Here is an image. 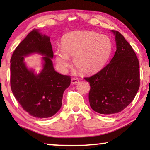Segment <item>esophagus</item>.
Returning a JSON list of instances; mask_svg holds the SVG:
<instances>
[{
  "label": "esophagus",
  "instance_id": "34e87169",
  "mask_svg": "<svg viewBox=\"0 0 150 150\" xmlns=\"http://www.w3.org/2000/svg\"><path fill=\"white\" fill-rule=\"evenodd\" d=\"M79 83V80L77 78H72L71 80V83L72 85H76V84Z\"/></svg>",
  "mask_w": 150,
  "mask_h": 150
}]
</instances>
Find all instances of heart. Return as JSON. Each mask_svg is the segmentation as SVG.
<instances>
[{
  "label": "heart",
  "instance_id": "heart-1",
  "mask_svg": "<svg viewBox=\"0 0 150 150\" xmlns=\"http://www.w3.org/2000/svg\"><path fill=\"white\" fill-rule=\"evenodd\" d=\"M112 51V42L108 36L93 31L68 33L61 40V50L54 52L59 68L65 71L74 57L75 66L84 74L100 70L107 62Z\"/></svg>",
  "mask_w": 150,
  "mask_h": 150
}]
</instances>
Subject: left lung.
Returning <instances> with one entry per match:
<instances>
[{"label":"left lung","instance_id":"8db88e82","mask_svg":"<svg viewBox=\"0 0 150 150\" xmlns=\"http://www.w3.org/2000/svg\"><path fill=\"white\" fill-rule=\"evenodd\" d=\"M112 32L117 48L114 57L99 72L85 78L91 87L90 106L103 115L125 109L134 100L140 85L139 63L134 51L120 32Z\"/></svg>","mask_w":150,"mask_h":150}]
</instances>
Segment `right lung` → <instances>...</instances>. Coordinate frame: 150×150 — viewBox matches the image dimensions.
<instances>
[{
	"instance_id": "right-lung-1",
	"label": "right lung",
	"mask_w": 150,
	"mask_h": 150,
	"mask_svg": "<svg viewBox=\"0 0 150 150\" xmlns=\"http://www.w3.org/2000/svg\"><path fill=\"white\" fill-rule=\"evenodd\" d=\"M32 54L43 56L39 73L28 69L24 57ZM50 37L33 29L20 42L11 58V88L23 109L38 118L50 117L60 110L63 92L71 83L70 76L61 75L53 67Z\"/></svg>"
}]
</instances>
